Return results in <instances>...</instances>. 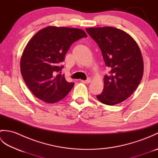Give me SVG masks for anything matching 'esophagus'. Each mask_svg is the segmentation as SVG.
<instances>
[{"label":"esophagus","instance_id":"esophagus-1","mask_svg":"<svg viewBox=\"0 0 158 158\" xmlns=\"http://www.w3.org/2000/svg\"><path fill=\"white\" fill-rule=\"evenodd\" d=\"M91 81H92L91 79L88 78L86 80H81V82L83 83H86L87 84V83H89L90 82H91Z\"/></svg>","mask_w":158,"mask_h":158}]
</instances>
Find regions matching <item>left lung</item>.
Wrapping results in <instances>:
<instances>
[{
	"label": "left lung",
	"instance_id": "8db88e82",
	"mask_svg": "<svg viewBox=\"0 0 158 158\" xmlns=\"http://www.w3.org/2000/svg\"><path fill=\"white\" fill-rule=\"evenodd\" d=\"M85 31L98 44L105 65L110 69L104 77L102 92L96 96L107 105H115L132 94L141 81L143 60L132 36L116 28H89Z\"/></svg>",
	"mask_w": 158,
	"mask_h": 158
}]
</instances>
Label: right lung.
<instances>
[{"label":"right lung","instance_id":"add662e5","mask_svg":"<svg viewBox=\"0 0 158 158\" xmlns=\"http://www.w3.org/2000/svg\"><path fill=\"white\" fill-rule=\"evenodd\" d=\"M87 37L81 29L48 26L39 31L26 46L20 69L26 85L36 98L48 103L60 101L68 94L74 83L60 74L70 45Z\"/></svg>","mask_w":158,"mask_h":158}]
</instances>
